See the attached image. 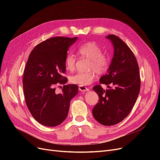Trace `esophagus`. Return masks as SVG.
<instances>
[{
	"instance_id": "1",
	"label": "esophagus",
	"mask_w": 160,
	"mask_h": 160,
	"mask_svg": "<svg viewBox=\"0 0 160 160\" xmlns=\"http://www.w3.org/2000/svg\"><path fill=\"white\" fill-rule=\"evenodd\" d=\"M79 89L80 91L82 92V93L88 91V90H89V89L88 88H86V87H84V86H79Z\"/></svg>"
}]
</instances>
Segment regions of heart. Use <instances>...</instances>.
I'll use <instances>...</instances> for the list:
<instances>
[{"mask_svg":"<svg viewBox=\"0 0 160 160\" xmlns=\"http://www.w3.org/2000/svg\"><path fill=\"white\" fill-rule=\"evenodd\" d=\"M77 52L83 57L89 59L88 65L89 69H93L99 74H102L108 70L109 61L108 57L102 54L99 46L94 42L83 43L77 49ZM75 57L68 53L65 58V66L67 71H72L75 67ZM95 77L93 70L88 72H78L70 77L69 81L71 83L79 86L89 85Z\"/></svg>","mask_w":160,"mask_h":160,"instance_id":"heart-1","label":"heart"}]
</instances>
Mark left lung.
Masks as SVG:
<instances>
[{
  "label": "left lung",
  "instance_id": "8db88e82",
  "mask_svg": "<svg viewBox=\"0 0 160 160\" xmlns=\"http://www.w3.org/2000/svg\"><path fill=\"white\" fill-rule=\"evenodd\" d=\"M105 38L112 43L114 52L107 73L99 82L108 89L105 90L100 85L93 88L99 99L92 113L99 123L110 126L122 122L132 111L141 81L136 58L129 47L114 35Z\"/></svg>",
  "mask_w": 160,
  "mask_h": 160
}]
</instances>
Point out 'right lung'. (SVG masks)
Listing matches in <instances>:
<instances>
[{
  "label": "right lung",
  "mask_w": 160,
  "mask_h": 160,
  "mask_svg": "<svg viewBox=\"0 0 160 160\" xmlns=\"http://www.w3.org/2000/svg\"><path fill=\"white\" fill-rule=\"evenodd\" d=\"M77 37H57L37 45L28 58L24 71L23 91L27 108L37 122L48 127L63 122L68 115L70 101L78 93L75 84L64 85L57 93V83L64 85L67 79L65 58Z\"/></svg>",
  "instance_id": "obj_1"
}]
</instances>
